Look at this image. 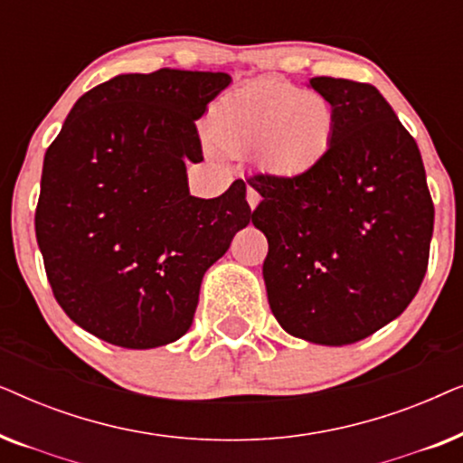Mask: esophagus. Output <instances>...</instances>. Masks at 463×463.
<instances>
[{"label": "esophagus", "instance_id": "esophagus-1", "mask_svg": "<svg viewBox=\"0 0 463 463\" xmlns=\"http://www.w3.org/2000/svg\"><path fill=\"white\" fill-rule=\"evenodd\" d=\"M259 200H261V195H259V192H257L255 187L249 185V189H246V202H249V206L252 208V211H255V208H257Z\"/></svg>", "mask_w": 463, "mask_h": 463}]
</instances>
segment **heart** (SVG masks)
Here are the masks:
<instances>
[{
	"label": "heart",
	"mask_w": 463,
	"mask_h": 463,
	"mask_svg": "<svg viewBox=\"0 0 463 463\" xmlns=\"http://www.w3.org/2000/svg\"><path fill=\"white\" fill-rule=\"evenodd\" d=\"M337 132L326 97L284 80H259L221 99L208 135L227 154H257L269 173L306 175L325 160Z\"/></svg>",
	"instance_id": "1"
}]
</instances>
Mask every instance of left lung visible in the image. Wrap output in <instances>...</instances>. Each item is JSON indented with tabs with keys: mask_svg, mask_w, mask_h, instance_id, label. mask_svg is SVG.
Returning a JSON list of instances; mask_svg holds the SVG:
<instances>
[{
	"mask_svg": "<svg viewBox=\"0 0 463 463\" xmlns=\"http://www.w3.org/2000/svg\"><path fill=\"white\" fill-rule=\"evenodd\" d=\"M337 113L333 147L306 175H255L263 280L293 337L347 345L398 318L428 269L434 204L415 138L375 86L312 78Z\"/></svg>",
	"mask_w": 463,
	"mask_h": 463,
	"instance_id": "1",
	"label": "left lung"
}]
</instances>
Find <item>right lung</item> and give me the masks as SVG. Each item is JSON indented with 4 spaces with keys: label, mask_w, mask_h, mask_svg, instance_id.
<instances>
[{
    "label": "right lung",
    "mask_w": 463,
    "mask_h": 463,
    "mask_svg": "<svg viewBox=\"0 0 463 463\" xmlns=\"http://www.w3.org/2000/svg\"><path fill=\"white\" fill-rule=\"evenodd\" d=\"M227 73H122L78 99L43 157L35 236L59 306L107 344L149 350L189 331L206 269L250 223L242 179L189 194L195 128Z\"/></svg>",
    "instance_id": "right-lung-1"
}]
</instances>
